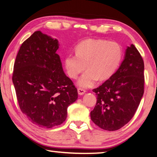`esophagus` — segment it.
<instances>
[{
  "label": "esophagus",
  "mask_w": 157,
  "mask_h": 157,
  "mask_svg": "<svg viewBox=\"0 0 157 157\" xmlns=\"http://www.w3.org/2000/svg\"><path fill=\"white\" fill-rule=\"evenodd\" d=\"M78 92L79 95H84V94L85 93V92H86V90H85L84 89H83V88H78Z\"/></svg>",
  "instance_id": "1"
}]
</instances>
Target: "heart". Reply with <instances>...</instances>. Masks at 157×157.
<instances>
[{
  "label": "heart",
  "mask_w": 157,
  "mask_h": 157,
  "mask_svg": "<svg viewBox=\"0 0 157 157\" xmlns=\"http://www.w3.org/2000/svg\"><path fill=\"white\" fill-rule=\"evenodd\" d=\"M74 50L75 56L65 58L64 67L68 76L73 79L78 78L84 69L86 71L78 82L82 88L93 86L97 80L104 82L109 79L121 59L120 45L102 39L85 40L77 44Z\"/></svg>",
  "instance_id": "heart-1"
}]
</instances>
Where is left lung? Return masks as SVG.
Returning <instances> with one entry per match:
<instances>
[{
    "mask_svg": "<svg viewBox=\"0 0 157 157\" xmlns=\"http://www.w3.org/2000/svg\"><path fill=\"white\" fill-rule=\"evenodd\" d=\"M97 103L90 118L102 129H120L133 117L144 93V63L135 45L128 47L119 69L93 90Z\"/></svg>",
    "mask_w": 157,
    "mask_h": 157,
    "instance_id": "1",
    "label": "left lung"
}]
</instances>
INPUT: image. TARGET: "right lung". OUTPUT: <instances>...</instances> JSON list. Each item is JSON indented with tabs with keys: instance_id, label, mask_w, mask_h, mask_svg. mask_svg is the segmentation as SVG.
Returning a JSON list of instances; mask_svg holds the SVG:
<instances>
[{
	"instance_id": "1",
	"label": "right lung",
	"mask_w": 157,
	"mask_h": 157,
	"mask_svg": "<svg viewBox=\"0 0 157 157\" xmlns=\"http://www.w3.org/2000/svg\"><path fill=\"white\" fill-rule=\"evenodd\" d=\"M58 41L35 31L22 44L14 62L12 81L22 113L40 127L63 123L78 90L65 75Z\"/></svg>"
}]
</instances>
